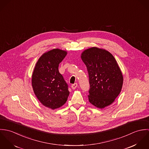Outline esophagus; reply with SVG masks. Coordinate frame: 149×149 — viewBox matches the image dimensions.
Listing matches in <instances>:
<instances>
[{
	"instance_id": "esophagus-1",
	"label": "esophagus",
	"mask_w": 149,
	"mask_h": 149,
	"mask_svg": "<svg viewBox=\"0 0 149 149\" xmlns=\"http://www.w3.org/2000/svg\"><path fill=\"white\" fill-rule=\"evenodd\" d=\"M77 83H74V84H72V86H71V87H72V88L73 89H76L77 87Z\"/></svg>"
}]
</instances>
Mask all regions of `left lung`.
Wrapping results in <instances>:
<instances>
[{"label":"left lung","mask_w":149,"mask_h":149,"mask_svg":"<svg viewBox=\"0 0 149 149\" xmlns=\"http://www.w3.org/2000/svg\"><path fill=\"white\" fill-rule=\"evenodd\" d=\"M81 57L89 76V102L99 108L110 105L120 93L123 81L115 58L106 50L95 47L85 50Z\"/></svg>","instance_id":"obj_1"}]
</instances>
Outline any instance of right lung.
<instances>
[{"mask_svg":"<svg viewBox=\"0 0 149 149\" xmlns=\"http://www.w3.org/2000/svg\"><path fill=\"white\" fill-rule=\"evenodd\" d=\"M66 52L54 49L44 53L36 65L32 86L37 99L44 106L52 109L66 103L69 95L68 85L58 70Z\"/></svg>","mask_w":149,"mask_h":149,"instance_id":"right-lung-1","label":"right lung"}]
</instances>
